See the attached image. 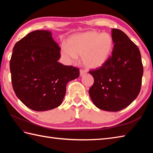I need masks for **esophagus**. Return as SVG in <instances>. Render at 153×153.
Returning <instances> with one entry per match:
<instances>
[{"label":"esophagus","instance_id":"obj_1","mask_svg":"<svg viewBox=\"0 0 153 153\" xmlns=\"http://www.w3.org/2000/svg\"><path fill=\"white\" fill-rule=\"evenodd\" d=\"M86 73H87L86 70H82V69H81V70H80V76H83V75L85 74H86Z\"/></svg>","mask_w":153,"mask_h":153}]
</instances>
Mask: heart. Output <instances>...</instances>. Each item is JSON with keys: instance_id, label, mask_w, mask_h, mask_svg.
<instances>
[{"instance_id": "1", "label": "heart", "mask_w": 153, "mask_h": 153, "mask_svg": "<svg viewBox=\"0 0 153 153\" xmlns=\"http://www.w3.org/2000/svg\"><path fill=\"white\" fill-rule=\"evenodd\" d=\"M113 48V39L109 34L89 31L71 36L67 45H62L60 55L67 64L75 63L78 56H82L87 68L97 69L108 61Z\"/></svg>"}]
</instances>
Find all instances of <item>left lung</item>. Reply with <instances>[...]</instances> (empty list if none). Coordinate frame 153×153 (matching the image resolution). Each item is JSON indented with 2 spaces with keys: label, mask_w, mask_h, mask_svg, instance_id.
Segmentation results:
<instances>
[{
  "label": "left lung",
  "mask_w": 153,
  "mask_h": 153,
  "mask_svg": "<svg viewBox=\"0 0 153 153\" xmlns=\"http://www.w3.org/2000/svg\"><path fill=\"white\" fill-rule=\"evenodd\" d=\"M114 48L106 64L89 73L94 83L89 90L97 108L117 112L128 106L141 90L143 74L141 53L126 33L112 29Z\"/></svg>",
  "instance_id": "8db88e82"
}]
</instances>
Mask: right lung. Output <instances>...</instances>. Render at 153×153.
<instances>
[{
	"instance_id": "add662e5",
	"label": "right lung",
	"mask_w": 153,
	"mask_h": 153,
	"mask_svg": "<svg viewBox=\"0 0 153 153\" xmlns=\"http://www.w3.org/2000/svg\"><path fill=\"white\" fill-rule=\"evenodd\" d=\"M60 48L51 32L32 31L13 48L10 69L16 95L28 108L46 111L59 106L67 83L79 76V68L58 62Z\"/></svg>"
}]
</instances>
